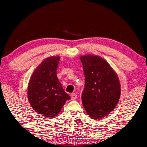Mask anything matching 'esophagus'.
<instances>
[{"mask_svg":"<svg viewBox=\"0 0 147 147\" xmlns=\"http://www.w3.org/2000/svg\"><path fill=\"white\" fill-rule=\"evenodd\" d=\"M71 96L72 100H74V99H76L77 98V94L76 93H72Z\"/></svg>","mask_w":147,"mask_h":147,"instance_id":"34e87169","label":"esophagus"}]
</instances>
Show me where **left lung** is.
<instances>
[{"instance_id":"left-lung-1","label":"left lung","mask_w":147,"mask_h":147,"mask_svg":"<svg viewBox=\"0 0 147 147\" xmlns=\"http://www.w3.org/2000/svg\"><path fill=\"white\" fill-rule=\"evenodd\" d=\"M85 76L82 94L83 106L93 119H100L112 111L121 95L117 75L105 59L96 55L81 56Z\"/></svg>"}]
</instances>
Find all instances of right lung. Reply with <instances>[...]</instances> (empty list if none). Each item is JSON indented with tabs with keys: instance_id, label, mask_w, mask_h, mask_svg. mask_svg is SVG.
Returning <instances> with one entry per match:
<instances>
[{
	"instance_id": "obj_1",
	"label": "right lung",
	"mask_w": 147,
	"mask_h": 147,
	"mask_svg": "<svg viewBox=\"0 0 147 147\" xmlns=\"http://www.w3.org/2000/svg\"><path fill=\"white\" fill-rule=\"evenodd\" d=\"M59 59V56L45 59L35 69L28 83L30 104L37 113L47 118L56 117L70 99L56 75Z\"/></svg>"
}]
</instances>
